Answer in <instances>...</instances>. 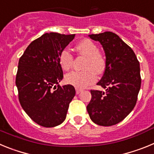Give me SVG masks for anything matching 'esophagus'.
<instances>
[{
  "label": "esophagus",
  "instance_id": "1",
  "mask_svg": "<svg viewBox=\"0 0 154 154\" xmlns=\"http://www.w3.org/2000/svg\"><path fill=\"white\" fill-rule=\"evenodd\" d=\"M82 89H79V88H77V87H76V88H75L76 94H79L80 92H82Z\"/></svg>",
  "mask_w": 154,
  "mask_h": 154
}]
</instances>
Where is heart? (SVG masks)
Returning a JSON list of instances; mask_svg holds the SVG:
<instances>
[{
    "instance_id": "b5f03b06",
    "label": "heart",
    "mask_w": 154,
    "mask_h": 154,
    "mask_svg": "<svg viewBox=\"0 0 154 154\" xmlns=\"http://www.w3.org/2000/svg\"><path fill=\"white\" fill-rule=\"evenodd\" d=\"M75 48L79 55L86 58L82 66L84 70L69 73L65 76V82L77 88H85L96 81L97 74L104 72L106 59L99 51L97 45L90 39L82 40ZM58 62L64 71H69L73 66L74 57L67 48H65L58 55Z\"/></svg>"
}]
</instances>
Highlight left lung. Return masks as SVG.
I'll use <instances>...</instances> for the list:
<instances>
[{"label": "left lung", "mask_w": 154, "mask_h": 154, "mask_svg": "<svg viewBox=\"0 0 154 154\" xmlns=\"http://www.w3.org/2000/svg\"><path fill=\"white\" fill-rule=\"evenodd\" d=\"M89 36L100 42L106 54V69L97 85L106 90L90 91L87 111L96 124L112 126L123 120L137 103L141 85L140 62L116 34L106 31Z\"/></svg>", "instance_id": "8db88e82"}]
</instances>
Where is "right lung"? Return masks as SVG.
<instances>
[{
  "label": "right lung",
  "mask_w": 154,
  "mask_h": 154,
  "mask_svg": "<svg viewBox=\"0 0 154 154\" xmlns=\"http://www.w3.org/2000/svg\"><path fill=\"white\" fill-rule=\"evenodd\" d=\"M75 35L44 34L31 42L19 59L15 81L19 102L28 116L44 127L63 123L75 95L73 85L56 86L63 79L58 55Z\"/></svg>",
  "instance_id": "1"
}]
</instances>
